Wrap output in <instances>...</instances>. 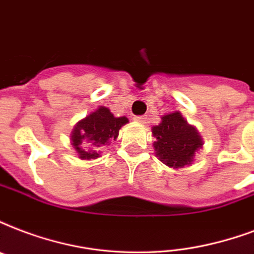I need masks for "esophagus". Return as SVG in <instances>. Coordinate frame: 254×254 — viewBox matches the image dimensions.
<instances>
[{"label":"esophagus","instance_id":"1","mask_svg":"<svg viewBox=\"0 0 254 254\" xmlns=\"http://www.w3.org/2000/svg\"><path fill=\"white\" fill-rule=\"evenodd\" d=\"M135 121V123H138V124H146V117L145 116H137V117H134L133 119Z\"/></svg>","mask_w":254,"mask_h":254}]
</instances>
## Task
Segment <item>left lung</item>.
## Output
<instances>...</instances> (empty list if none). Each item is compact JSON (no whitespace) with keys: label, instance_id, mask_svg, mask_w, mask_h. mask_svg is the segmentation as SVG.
I'll return each mask as SVG.
<instances>
[{"label":"left lung","instance_id":"1","mask_svg":"<svg viewBox=\"0 0 254 254\" xmlns=\"http://www.w3.org/2000/svg\"><path fill=\"white\" fill-rule=\"evenodd\" d=\"M152 134L156 157L173 169L191 165L204 145L197 127L188 123L180 112L164 114L161 123L152 127Z\"/></svg>","mask_w":254,"mask_h":254}]
</instances>
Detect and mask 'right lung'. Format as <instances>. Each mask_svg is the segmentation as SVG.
I'll use <instances>...</instances> for the list:
<instances>
[{"mask_svg":"<svg viewBox=\"0 0 254 254\" xmlns=\"http://www.w3.org/2000/svg\"><path fill=\"white\" fill-rule=\"evenodd\" d=\"M129 120L114 117L110 109L98 106L73 127L70 144L81 160H97L101 157L104 146L117 140L120 129L127 125Z\"/></svg>","mask_w":254,"mask_h":254,"instance_id":"add662e5","label":"right lung"}]
</instances>
